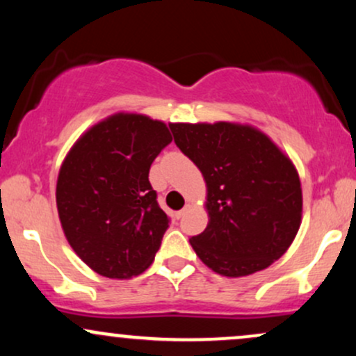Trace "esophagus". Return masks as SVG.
Masks as SVG:
<instances>
[{"label": "esophagus", "instance_id": "1", "mask_svg": "<svg viewBox=\"0 0 356 356\" xmlns=\"http://www.w3.org/2000/svg\"><path fill=\"white\" fill-rule=\"evenodd\" d=\"M187 209H189V206H186V207H184V209H182V211L175 212V218H177V219H181V218H182V216H184V214H186V211H187Z\"/></svg>", "mask_w": 356, "mask_h": 356}]
</instances>
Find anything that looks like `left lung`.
Listing matches in <instances>:
<instances>
[{
	"instance_id": "left-lung-1",
	"label": "left lung",
	"mask_w": 356,
	"mask_h": 356,
	"mask_svg": "<svg viewBox=\"0 0 356 356\" xmlns=\"http://www.w3.org/2000/svg\"><path fill=\"white\" fill-rule=\"evenodd\" d=\"M179 149L206 181L209 222L189 239L218 275L249 276L288 251L301 226L303 192L295 164L249 124H170Z\"/></svg>"
}]
</instances>
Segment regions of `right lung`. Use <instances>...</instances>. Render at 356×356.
I'll return each mask as SVG.
<instances>
[{
	"instance_id": "add662e5",
	"label": "right lung",
	"mask_w": 356,
	"mask_h": 356,
	"mask_svg": "<svg viewBox=\"0 0 356 356\" xmlns=\"http://www.w3.org/2000/svg\"><path fill=\"white\" fill-rule=\"evenodd\" d=\"M170 140L162 120L118 112L85 130L61 162V229L100 276L129 280L152 264L169 218L159 207L149 170Z\"/></svg>"
}]
</instances>
